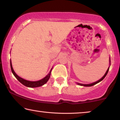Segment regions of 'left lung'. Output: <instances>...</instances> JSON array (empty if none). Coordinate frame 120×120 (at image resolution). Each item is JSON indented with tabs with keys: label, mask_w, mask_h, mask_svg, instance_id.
I'll return each instance as SVG.
<instances>
[{
	"label": "left lung",
	"mask_w": 120,
	"mask_h": 120,
	"mask_svg": "<svg viewBox=\"0 0 120 120\" xmlns=\"http://www.w3.org/2000/svg\"><path fill=\"white\" fill-rule=\"evenodd\" d=\"M109 70V68H108V70H107V71H106V73H105V74L104 75V76L103 77L101 78V79H99V80L98 81H97V82L93 83H91V84H80V83H78V84H79V85H81V86H84V87H90V86H93L95 85V84H96L100 82V81H101L102 80H103V79H104V78L105 77V76H106L107 73H108V72Z\"/></svg>",
	"instance_id": "left-lung-1"
}]
</instances>
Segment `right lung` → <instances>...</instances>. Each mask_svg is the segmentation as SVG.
Returning <instances> with one entry per match:
<instances>
[{"mask_svg":"<svg viewBox=\"0 0 120 120\" xmlns=\"http://www.w3.org/2000/svg\"><path fill=\"white\" fill-rule=\"evenodd\" d=\"M10 67H11V70L12 73H13V75L15 76V77L17 79V80H18L20 83H21L22 84H23L24 86H26V87H31V88L40 87V86H43V84L46 83L47 82V81L49 80V78H50V75H51V71H52V68L50 72H49V74L47 76L45 77L44 79H41V80H39L38 81H29L25 80V79H22V78L20 77L17 76V75L16 74V73L14 71L13 68H12L11 62V61H10Z\"/></svg>","mask_w":120,"mask_h":120,"instance_id":"right-lung-1","label":"right lung"}]
</instances>
